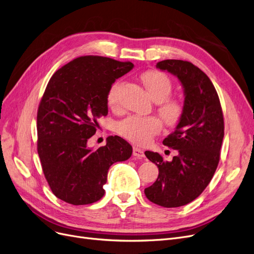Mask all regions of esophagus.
<instances>
[{"label":"esophagus","instance_id":"34e87169","mask_svg":"<svg viewBox=\"0 0 254 254\" xmlns=\"http://www.w3.org/2000/svg\"><path fill=\"white\" fill-rule=\"evenodd\" d=\"M133 155L139 159H142L144 158V152L142 151L141 148H139L137 146H134L133 147Z\"/></svg>","mask_w":254,"mask_h":254}]
</instances>
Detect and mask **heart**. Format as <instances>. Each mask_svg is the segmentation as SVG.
Listing matches in <instances>:
<instances>
[{"instance_id": "1", "label": "heart", "mask_w": 254, "mask_h": 254, "mask_svg": "<svg viewBox=\"0 0 254 254\" xmlns=\"http://www.w3.org/2000/svg\"><path fill=\"white\" fill-rule=\"evenodd\" d=\"M146 91L152 99L158 102V112L167 125H175L180 120L183 114L182 103L171 95L173 82L167 75L161 71H146L140 76ZM122 82L115 81L110 87L107 95L108 105L112 109L118 107L119 91ZM162 128L161 120L155 116L140 117L130 116L118 124V133L125 138L136 143H145L149 138L158 134Z\"/></svg>"}]
</instances>
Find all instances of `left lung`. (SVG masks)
<instances>
[{
    "label": "left lung",
    "instance_id": "left-lung-1",
    "mask_svg": "<svg viewBox=\"0 0 254 254\" xmlns=\"http://www.w3.org/2000/svg\"><path fill=\"white\" fill-rule=\"evenodd\" d=\"M156 67L172 73L184 89L183 114L163 144L177 151L172 161L154 152L144 154L159 168L157 180L144 190L146 198L163 207L190 203L211 181L220 161L224 118L209 77L190 62L165 60Z\"/></svg>",
    "mask_w": 254,
    "mask_h": 254
}]
</instances>
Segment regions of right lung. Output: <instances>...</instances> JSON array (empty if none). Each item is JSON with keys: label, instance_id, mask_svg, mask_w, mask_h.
Instances as JSON below:
<instances>
[{"label": "right lung", "instance_id": "add662e5", "mask_svg": "<svg viewBox=\"0 0 254 254\" xmlns=\"http://www.w3.org/2000/svg\"><path fill=\"white\" fill-rule=\"evenodd\" d=\"M129 62L80 56L50 78L37 110V153L47 182L59 199L72 205L100 200L112 164L126 161L133 148L110 136L96 151L88 140L97 119L108 115L107 95L114 81L133 69Z\"/></svg>", "mask_w": 254, "mask_h": 254}]
</instances>
